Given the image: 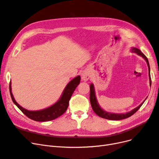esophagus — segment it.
Segmentation results:
<instances>
[{"instance_id": "esophagus-1", "label": "esophagus", "mask_w": 159, "mask_h": 159, "mask_svg": "<svg viewBox=\"0 0 159 159\" xmlns=\"http://www.w3.org/2000/svg\"><path fill=\"white\" fill-rule=\"evenodd\" d=\"M90 78L89 73L88 71H83V73L81 74V79L84 81H88Z\"/></svg>"}]
</instances>
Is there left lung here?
Masks as SVG:
<instances>
[{
    "label": "left lung",
    "mask_w": 159,
    "mask_h": 159,
    "mask_svg": "<svg viewBox=\"0 0 159 159\" xmlns=\"http://www.w3.org/2000/svg\"><path fill=\"white\" fill-rule=\"evenodd\" d=\"M131 52H134L139 55L140 56H142L144 59H145L147 61V65H148V76H149V80H150V85H151V74H150V66H149V63L147 57L145 56V54L141 52V51L137 48H131ZM89 99H90V103L91 107H92L93 111L97 114L98 116L100 117H102L104 119H107L109 120H121L128 118L129 117H131V115H133L134 113H136L137 111L141 107V105L143 104V103L145 102V101L141 104L139 105L138 107L136 108H134V109L131 110V111H129L126 113H109L105 111L103 109L101 108L99 106V105L97 101V98H96L95 96V88H94V85L93 84H91L90 85V95H89Z\"/></svg>",
    "instance_id": "left-lung-1"
}]
</instances>
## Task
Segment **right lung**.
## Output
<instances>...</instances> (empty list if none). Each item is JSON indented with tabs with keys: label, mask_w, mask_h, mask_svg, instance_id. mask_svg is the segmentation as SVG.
<instances>
[{
	"label": "right lung",
	"mask_w": 159,
	"mask_h": 159,
	"mask_svg": "<svg viewBox=\"0 0 159 159\" xmlns=\"http://www.w3.org/2000/svg\"><path fill=\"white\" fill-rule=\"evenodd\" d=\"M80 76L78 75L71 80L68 85L66 86L61 96L56 103L49 107L39 111H28L21 107L13 97L12 93L11 83H10V85H9V89H10V93L12 102L26 116L36 121H48L57 118L65 113L68 107L69 102L72 94H73L77 86L80 84Z\"/></svg>",
	"instance_id": "right-lung-1"
}]
</instances>
